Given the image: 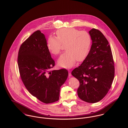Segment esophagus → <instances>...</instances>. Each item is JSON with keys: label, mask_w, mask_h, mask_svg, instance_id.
<instances>
[{"label": "esophagus", "mask_w": 128, "mask_h": 128, "mask_svg": "<svg viewBox=\"0 0 128 128\" xmlns=\"http://www.w3.org/2000/svg\"><path fill=\"white\" fill-rule=\"evenodd\" d=\"M68 76H72V74H71L70 70H68Z\"/></svg>", "instance_id": "esophagus-1"}]
</instances>
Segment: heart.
Masks as SVG:
<instances>
[{
  "instance_id": "obj_1",
  "label": "heart",
  "mask_w": 128,
  "mask_h": 128,
  "mask_svg": "<svg viewBox=\"0 0 128 128\" xmlns=\"http://www.w3.org/2000/svg\"><path fill=\"white\" fill-rule=\"evenodd\" d=\"M56 37L50 36L47 48L53 55L60 52L62 45L66 50L58 60V64L63 68H70L78 62L84 60L89 54L92 43L91 36L86 31L75 28H64L56 32Z\"/></svg>"
}]
</instances>
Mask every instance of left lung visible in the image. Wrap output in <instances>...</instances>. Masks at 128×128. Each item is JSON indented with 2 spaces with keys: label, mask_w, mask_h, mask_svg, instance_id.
Masks as SVG:
<instances>
[{
  "label": "left lung",
  "mask_w": 128,
  "mask_h": 128,
  "mask_svg": "<svg viewBox=\"0 0 128 128\" xmlns=\"http://www.w3.org/2000/svg\"><path fill=\"white\" fill-rule=\"evenodd\" d=\"M92 44L82 64L73 70L72 75L80 83L79 98L89 103L102 100L110 90L115 74L114 63L109 42L99 30L89 31Z\"/></svg>",
  "instance_id": "obj_1"
}]
</instances>
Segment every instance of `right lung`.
<instances>
[{
  "instance_id": "1",
  "label": "right lung",
  "mask_w": 128,
  "mask_h": 128,
  "mask_svg": "<svg viewBox=\"0 0 128 128\" xmlns=\"http://www.w3.org/2000/svg\"><path fill=\"white\" fill-rule=\"evenodd\" d=\"M55 64L45 36L39 30L21 44L18 64L22 81L33 96L46 104L59 100L60 88L68 74L64 68L51 70Z\"/></svg>"
}]
</instances>
